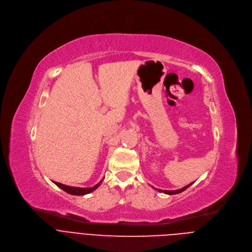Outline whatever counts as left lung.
I'll return each mask as SVG.
<instances>
[{"instance_id":"8db88e82","label":"left lung","mask_w":252,"mask_h":252,"mask_svg":"<svg viewBox=\"0 0 252 252\" xmlns=\"http://www.w3.org/2000/svg\"><path fill=\"white\" fill-rule=\"evenodd\" d=\"M194 183V182H193ZM193 183H191V184H189V185H187V186H185V187H183L182 189H179V190H175V191H168V190H161V189H156V190H158V192H163V193H165V194H169V195H174V194H179V193H181V192H183V191H185L188 187H190ZM154 188V187H153Z\"/></svg>"}]
</instances>
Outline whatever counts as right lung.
Wrapping results in <instances>:
<instances>
[{"mask_svg":"<svg viewBox=\"0 0 252 252\" xmlns=\"http://www.w3.org/2000/svg\"><path fill=\"white\" fill-rule=\"evenodd\" d=\"M100 183H97V184L94 187L91 188H79V187H71V186H66V185H63L61 184V183H57V182H54V184L57 185L59 188H61L63 191H65L66 193L68 194H71V195H77V196H80V195H85V194H89L93 191H94L96 188L99 187Z\"/></svg>","mask_w":252,"mask_h":252,"instance_id":"add662e5","label":"right lung"}]
</instances>
